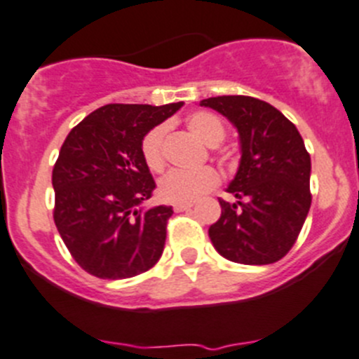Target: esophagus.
Instances as JSON below:
<instances>
[{
	"instance_id": "obj_1",
	"label": "esophagus",
	"mask_w": 359,
	"mask_h": 359,
	"mask_svg": "<svg viewBox=\"0 0 359 359\" xmlns=\"http://www.w3.org/2000/svg\"><path fill=\"white\" fill-rule=\"evenodd\" d=\"M193 207V203L186 202V203H173V210L175 212H182V210H189Z\"/></svg>"
}]
</instances>
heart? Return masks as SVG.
<instances>
[{
  "label": "heart",
  "instance_id": "heart-1",
  "mask_svg": "<svg viewBox=\"0 0 359 359\" xmlns=\"http://www.w3.org/2000/svg\"><path fill=\"white\" fill-rule=\"evenodd\" d=\"M187 127L209 147H216L225 138V126L217 116L210 115V113H193L187 118ZM164 134H166V127L156 126L145 134L142 142V157L152 172H159L164 164ZM217 182H219V175L210 166H203V168L193 170V172L172 170L159 180L157 191L164 202L186 203L202 196L203 193L212 189Z\"/></svg>",
  "mask_w": 359,
  "mask_h": 359
}]
</instances>
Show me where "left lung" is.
Segmentation results:
<instances>
[{"label":"left lung","mask_w":359,"mask_h":359,"mask_svg":"<svg viewBox=\"0 0 359 359\" xmlns=\"http://www.w3.org/2000/svg\"><path fill=\"white\" fill-rule=\"evenodd\" d=\"M200 106L237 129L241 161L219 200L221 216L209 237L221 257L246 266L278 262L296 243L311 205L310 154L299 130L269 102L246 95L209 97Z\"/></svg>","instance_id":"8db88e82"}]
</instances>
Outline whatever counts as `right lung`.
<instances>
[{
    "instance_id": "1",
    "label": "right lung",
    "mask_w": 359,
    "mask_h": 359,
    "mask_svg": "<svg viewBox=\"0 0 359 359\" xmlns=\"http://www.w3.org/2000/svg\"><path fill=\"white\" fill-rule=\"evenodd\" d=\"M182 104H106L63 142L53 168L55 223L86 273L122 280L149 271L163 255L173 209L143 207L156 182L142 142Z\"/></svg>"
}]
</instances>
